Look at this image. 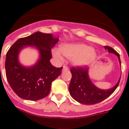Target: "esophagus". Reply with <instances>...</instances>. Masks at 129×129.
I'll list each match as a JSON object with an SVG mask.
<instances>
[{"mask_svg": "<svg viewBox=\"0 0 129 129\" xmlns=\"http://www.w3.org/2000/svg\"><path fill=\"white\" fill-rule=\"evenodd\" d=\"M69 68L67 67V66H66V65L63 66V70H66V71H67V70H69Z\"/></svg>", "mask_w": 129, "mask_h": 129, "instance_id": "1", "label": "esophagus"}]
</instances>
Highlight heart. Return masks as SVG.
Returning a JSON list of instances; mask_svg holds the SVG:
<instances>
[{
    "instance_id": "obj_1",
    "label": "heart",
    "mask_w": 129,
    "mask_h": 129,
    "mask_svg": "<svg viewBox=\"0 0 129 129\" xmlns=\"http://www.w3.org/2000/svg\"><path fill=\"white\" fill-rule=\"evenodd\" d=\"M71 58V61L77 66H84L91 63L96 58V51L93 48L82 43L64 44L60 46L59 50L54 49L53 55L58 59H62V55Z\"/></svg>"
}]
</instances>
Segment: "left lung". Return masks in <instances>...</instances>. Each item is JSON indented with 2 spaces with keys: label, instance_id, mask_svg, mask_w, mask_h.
I'll return each mask as SVG.
<instances>
[{
  "label": "left lung",
  "instance_id": "8db88e82",
  "mask_svg": "<svg viewBox=\"0 0 129 129\" xmlns=\"http://www.w3.org/2000/svg\"><path fill=\"white\" fill-rule=\"evenodd\" d=\"M109 53L117 56L121 64L119 54L110 46H104ZM72 79L69 85V91L72 98L78 102L83 104H95L107 99L114 93L119 85V80L114 87L110 89L102 90L94 86L88 76V68L83 67H74L71 68Z\"/></svg>",
  "mask_w": 129,
  "mask_h": 129
}]
</instances>
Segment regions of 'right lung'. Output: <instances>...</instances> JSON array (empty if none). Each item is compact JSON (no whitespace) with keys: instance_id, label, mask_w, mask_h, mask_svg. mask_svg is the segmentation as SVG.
Wrapping results in <instances>:
<instances>
[{"instance_id":"obj_1","label":"right lung","mask_w":129,"mask_h":129,"mask_svg":"<svg viewBox=\"0 0 129 129\" xmlns=\"http://www.w3.org/2000/svg\"><path fill=\"white\" fill-rule=\"evenodd\" d=\"M58 40L51 34L36 32L18 39L8 51L5 61L6 78L19 97L35 101L49 94L52 81L60 75L62 69L53 67L49 62L52 57L51 49ZM27 45L36 47L41 53L37 63L29 68L21 66L17 59L20 49Z\"/></svg>"}]
</instances>
